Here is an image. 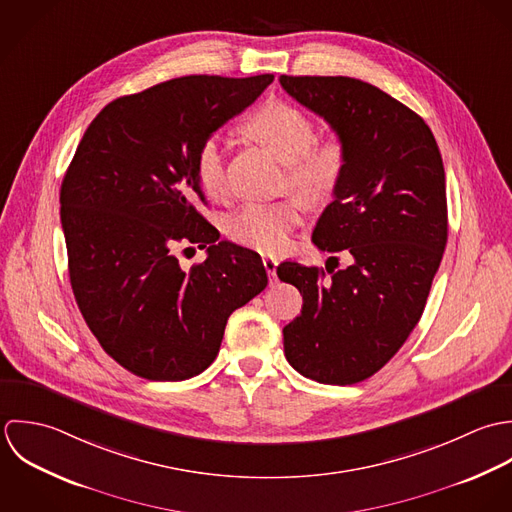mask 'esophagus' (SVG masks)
Segmentation results:
<instances>
[{
	"label": "esophagus",
	"mask_w": 512,
	"mask_h": 512,
	"mask_svg": "<svg viewBox=\"0 0 512 512\" xmlns=\"http://www.w3.org/2000/svg\"><path fill=\"white\" fill-rule=\"evenodd\" d=\"M263 265H265V271H267V275H269V283L271 285H275L277 283V259H273V257H265L263 259Z\"/></svg>",
	"instance_id": "1"
}]
</instances>
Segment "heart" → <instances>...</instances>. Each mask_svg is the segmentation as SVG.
<instances>
[{"label": "heart", "instance_id": "obj_1", "mask_svg": "<svg viewBox=\"0 0 512 512\" xmlns=\"http://www.w3.org/2000/svg\"><path fill=\"white\" fill-rule=\"evenodd\" d=\"M243 132L287 166L289 188L308 204L326 202L340 186L348 166L346 142L336 134L314 140V124L297 106L263 104L245 120ZM196 176L207 196L225 194V154L217 138H207L200 146ZM301 221V207L295 202L247 204L225 221V233L243 247L279 253Z\"/></svg>", "mask_w": 512, "mask_h": 512}]
</instances>
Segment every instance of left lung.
Returning <instances> with one entry per match:
<instances>
[{
	"mask_svg": "<svg viewBox=\"0 0 512 512\" xmlns=\"http://www.w3.org/2000/svg\"><path fill=\"white\" fill-rule=\"evenodd\" d=\"M281 87L346 142L348 166L314 231L342 253L326 271L285 261L281 281L303 295L283 328L285 356L305 378L348 386L386 366L419 322L447 243L443 160L406 104L350 77H289Z\"/></svg>",
	"mask_w": 512,
	"mask_h": 512,
	"instance_id": "obj_1",
	"label": "left lung"
}]
</instances>
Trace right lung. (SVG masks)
<instances>
[{
  "label": "right lung",
  "instance_id": "obj_1",
  "mask_svg": "<svg viewBox=\"0 0 512 512\" xmlns=\"http://www.w3.org/2000/svg\"><path fill=\"white\" fill-rule=\"evenodd\" d=\"M273 75H190L106 104L61 184V225L75 301L104 352L128 372L180 382L215 360L229 314L267 287L261 257L196 209L205 140ZM178 244L208 249L184 272ZM186 249V250H187Z\"/></svg>",
  "mask_w": 512,
  "mask_h": 512
}]
</instances>
